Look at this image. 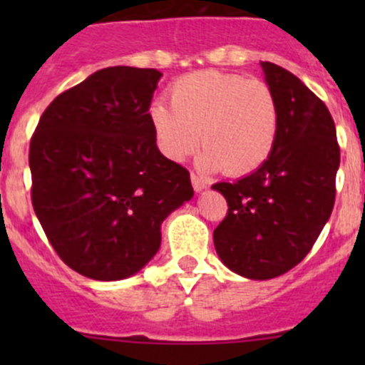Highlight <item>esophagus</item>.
Returning a JSON list of instances; mask_svg holds the SVG:
<instances>
[{
    "mask_svg": "<svg viewBox=\"0 0 365 365\" xmlns=\"http://www.w3.org/2000/svg\"><path fill=\"white\" fill-rule=\"evenodd\" d=\"M190 180H192V187H194V190H197V192H200V190H203L205 187H206L205 180L201 178L200 175H196V173H190Z\"/></svg>",
    "mask_w": 365,
    "mask_h": 365,
    "instance_id": "1",
    "label": "esophagus"
}]
</instances>
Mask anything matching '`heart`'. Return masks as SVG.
I'll return each instance as SVG.
<instances>
[{
  "label": "heart",
  "instance_id": "obj_1",
  "mask_svg": "<svg viewBox=\"0 0 365 365\" xmlns=\"http://www.w3.org/2000/svg\"><path fill=\"white\" fill-rule=\"evenodd\" d=\"M169 102L150 109L157 148L165 159L183 162L200 141L206 171L244 176L267 162L279 134V102L261 79L201 70L169 88Z\"/></svg>",
  "mask_w": 365,
  "mask_h": 365
}]
</instances>
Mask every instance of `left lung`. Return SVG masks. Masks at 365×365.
<instances>
[{"label":"left lung","mask_w":365,"mask_h":365,"mask_svg":"<svg viewBox=\"0 0 365 365\" xmlns=\"http://www.w3.org/2000/svg\"><path fill=\"white\" fill-rule=\"evenodd\" d=\"M279 102V134L261 168L215 183L227 213L213 230L222 263L247 279L277 277L314 245L336 203L341 150L332 114L289 70L261 61Z\"/></svg>","instance_id":"left-lung-1"}]
</instances>
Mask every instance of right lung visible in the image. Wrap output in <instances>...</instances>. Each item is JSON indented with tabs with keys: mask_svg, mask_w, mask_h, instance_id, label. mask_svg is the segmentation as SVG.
I'll list each match as a JSON object with an SVG mask.
<instances>
[{
	"mask_svg": "<svg viewBox=\"0 0 365 365\" xmlns=\"http://www.w3.org/2000/svg\"><path fill=\"white\" fill-rule=\"evenodd\" d=\"M162 73L108 67L58 95L29 141L31 203L72 270L118 281L160 247V224L192 197L190 175L155 145L150 102Z\"/></svg>",
	"mask_w": 365,
	"mask_h": 365,
	"instance_id": "1",
	"label": "right lung"
}]
</instances>
